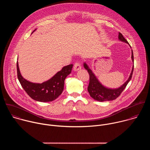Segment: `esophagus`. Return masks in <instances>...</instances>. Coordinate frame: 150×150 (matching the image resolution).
<instances>
[{
    "label": "esophagus",
    "instance_id": "1",
    "mask_svg": "<svg viewBox=\"0 0 150 150\" xmlns=\"http://www.w3.org/2000/svg\"><path fill=\"white\" fill-rule=\"evenodd\" d=\"M81 69V66L80 65V63L78 62H76L74 64V70L75 71H78Z\"/></svg>",
    "mask_w": 150,
    "mask_h": 150
}]
</instances>
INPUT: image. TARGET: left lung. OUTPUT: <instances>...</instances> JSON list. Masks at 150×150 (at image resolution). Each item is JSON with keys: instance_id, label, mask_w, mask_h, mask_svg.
I'll return each mask as SVG.
<instances>
[{"instance_id": "left-lung-1", "label": "left lung", "mask_w": 150, "mask_h": 150, "mask_svg": "<svg viewBox=\"0 0 150 150\" xmlns=\"http://www.w3.org/2000/svg\"><path fill=\"white\" fill-rule=\"evenodd\" d=\"M119 40L122 42H126V43H128L127 41L124 38L123 35L119 33ZM130 47L131 48V46L129 45ZM132 50V60L134 62V54H133V51ZM83 67L84 68L87 70L89 75H90V82L88 87V91L90 95V96L94 100L98 101H111L115 100L122 93V92L125 90L126 88V85L129 82L131 81L134 71V65L132 67L131 73L129 75V78L120 87L117 88H108L104 85L98 81L95 74L93 73L92 70L89 68V67L87 65L86 63H83Z\"/></svg>"}]
</instances>
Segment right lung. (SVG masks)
<instances>
[{
	"label": "right lung",
	"instance_id": "1",
	"mask_svg": "<svg viewBox=\"0 0 150 150\" xmlns=\"http://www.w3.org/2000/svg\"><path fill=\"white\" fill-rule=\"evenodd\" d=\"M16 65L18 78L21 86L31 98L40 102L52 101L62 94L65 79L71 74L73 67L72 64L64 67L50 79L40 83H33L24 78L21 74L18 61Z\"/></svg>",
	"mask_w": 150,
	"mask_h": 150
}]
</instances>
